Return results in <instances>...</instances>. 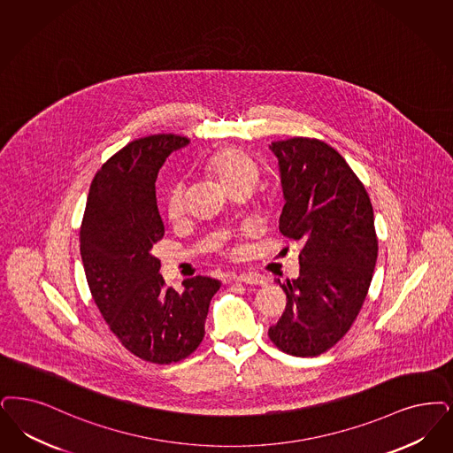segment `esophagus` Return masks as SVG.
Listing matches in <instances>:
<instances>
[{
    "mask_svg": "<svg viewBox=\"0 0 453 453\" xmlns=\"http://www.w3.org/2000/svg\"><path fill=\"white\" fill-rule=\"evenodd\" d=\"M234 281L239 283H246V285H266L268 280L266 276L259 274V273H244V274H234L233 276Z\"/></svg>",
    "mask_w": 453,
    "mask_h": 453,
    "instance_id": "34e87169",
    "label": "esophagus"
}]
</instances>
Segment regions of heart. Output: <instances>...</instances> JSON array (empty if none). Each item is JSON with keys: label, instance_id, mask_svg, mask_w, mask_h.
Returning a JSON list of instances; mask_svg holds the SVG:
<instances>
[{"label": "heart", "instance_id": "heart-1", "mask_svg": "<svg viewBox=\"0 0 453 453\" xmlns=\"http://www.w3.org/2000/svg\"><path fill=\"white\" fill-rule=\"evenodd\" d=\"M207 172L218 179L219 183L231 192L239 185H254L257 168L251 157L235 148H224L214 153L205 165ZM185 211V192L181 183H173L166 196V212L172 219L180 218Z\"/></svg>", "mask_w": 453, "mask_h": 453}]
</instances>
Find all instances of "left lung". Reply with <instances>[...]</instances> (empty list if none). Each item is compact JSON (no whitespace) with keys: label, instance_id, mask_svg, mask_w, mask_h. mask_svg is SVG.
I'll use <instances>...</instances> for the list:
<instances>
[{"label":"left lung","instance_id":"left-lung-1","mask_svg":"<svg viewBox=\"0 0 453 453\" xmlns=\"http://www.w3.org/2000/svg\"><path fill=\"white\" fill-rule=\"evenodd\" d=\"M270 150L285 197L280 233L302 251L300 274L281 285L288 302L268 335L283 352L311 357L337 344L361 310L378 259L374 212L332 146L291 138Z\"/></svg>","mask_w":453,"mask_h":453}]
</instances>
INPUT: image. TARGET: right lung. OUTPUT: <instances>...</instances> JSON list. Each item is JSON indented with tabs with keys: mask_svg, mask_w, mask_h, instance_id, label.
Masks as SVG:
<instances>
[{
	"mask_svg": "<svg viewBox=\"0 0 453 453\" xmlns=\"http://www.w3.org/2000/svg\"><path fill=\"white\" fill-rule=\"evenodd\" d=\"M190 143L153 134L127 143L96 173L81 226V256L92 298L119 342L140 359L179 362L199 347L220 281L187 278L165 287L153 246L165 234L155 181L166 157Z\"/></svg>",
	"mask_w": 453,
	"mask_h": 453,
	"instance_id": "add662e5",
	"label": "right lung"
}]
</instances>
